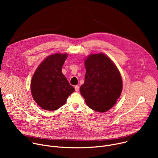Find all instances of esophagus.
<instances>
[{
  "instance_id": "1",
  "label": "esophagus",
  "mask_w": 158,
  "mask_h": 158,
  "mask_svg": "<svg viewBox=\"0 0 158 158\" xmlns=\"http://www.w3.org/2000/svg\"><path fill=\"white\" fill-rule=\"evenodd\" d=\"M74 88H75V90H76V92H78V91H79V86L76 85V86L74 87Z\"/></svg>"
}]
</instances>
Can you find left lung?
Masks as SVG:
<instances>
[{
	"instance_id": "1",
	"label": "left lung",
	"mask_w": 158,
	"mask_h": 158,
	"mask_svg": "<svg viewBox=\"0 0 158 158\" xmlns=\"http://www.w3.org/2000/svg\"><path fill=\"white\" fill-rule=\"evenodd\" d=\"M85 81L80 87L86 104L93 110L105 112L120 97L123 81L116 65L102 53L89 55L84 60Z\"/></svg>"
}]
</instances>
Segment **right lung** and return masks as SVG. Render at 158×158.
<instances>
[{
	"mask_svg": "<svg viewBox=\"0 0 158 158\" xmlns=\"http://www.w3.org/2000/svg\"><path fill=\"white\" fill-rule=\"evenodd\" d=\"M67 54H54L35 70L31 83L32 96L42 109L54 110L62 106L75 89L62 73Z\"/></svg>",
	"mask_w": 158,
	"mask_h": 158,
	"instance_id": "1",
	"label": "right lung"
}]
</instances>
